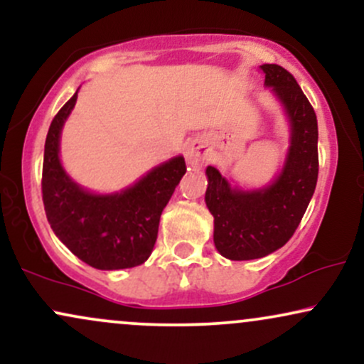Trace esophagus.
<instances>
[{
	"label": "esophagus",
	"mask_w": 364,
	"mask_h": 364,
	"mask_svg": "<svg viewBox=\"0 0 364 364\" xmlns=\"http://www.w3.org/2000/svg\"><path fill=\"white\" fill-rule=\"evenodd\" d=\"M207 157H208V149H207V144L202 139H196L188 144L186 147L188 164L193 166V168H200V166L205 164Z\"/></svg>",
	"instance_id": "1"
}]
</instances>
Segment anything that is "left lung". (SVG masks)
<instances>
[{
	"mask_svg": "<svg viewBox=\"0 0 364 364\" xmlns=\"http://www.w3.org/2000/svg\"><path fill=\"white\" fill-rule=\"evenodd\" d=\"M260 70L289 116L291 147L282 173L263 190H232L214 166L207 168L205 203L214 215V243L229 260H255L286 245L318 179V124L310 101L282 66L262 65Z\"/></svg>",
	"mask_w": 364,
	"mask_h": 364,
	"instance_id": "obj_1",
	"label": "left lung"
}]
</instances>
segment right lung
<instances>
[{
    "instance_id": "right-lung-1",
    "label": "right lung",
    "mask_w": 364,
    "mask_h": 364,
    "mask_svg": "<svg viewBox=\"0 0 364 364\" xmlns=\"http://www.w3.org/2000/svg\"><path fill=\"white\" fill-rule=\"evenodd\" d=\"M77 92L54 116L46 136V217L61 243L87 265L99 270L136 267L152 253L162 210L186 173L185 159L178 156L157 166L121 193L85 191L68 178L58 156L61 128L77 102Z\"/></svg>"
}]
</instances>
